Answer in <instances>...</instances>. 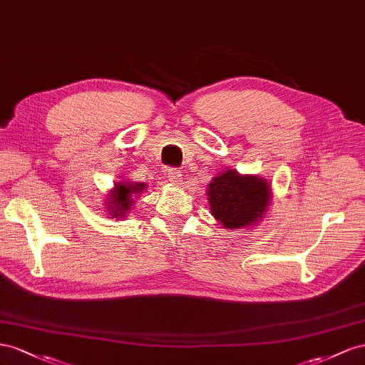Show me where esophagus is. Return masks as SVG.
Segmentation results:
<instances>
[{"instance_id":"1","label":"esophagus","mask_w":365,"mask_h":365,"mask_svg":"<svg viewBox=\"0 0 365 365\" xmlns=\"http://www.w3.org/2000/svg\"><path fill=\"white\" fill-rule=\"evenodd\" d=\"M168 180H170L173 185H180V182H182V174H180V171L175 170V168H171V170L168 171Z\"/></svg>"}]
</instances>
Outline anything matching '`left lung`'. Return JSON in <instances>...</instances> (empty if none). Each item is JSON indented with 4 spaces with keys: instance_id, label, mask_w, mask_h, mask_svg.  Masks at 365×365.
Returning <instances> with one entry per match:
<instances>
[{
    "instance_id": "1",
    "label": "left lung",
    "mask_w": 365,
    "mask_h": 365,
    "mask_svg": "<svg viewBox=\"0 0 365 365\" xmlns=\"http://www.w3.org/2000/svg\"><path fill=\"white\" fill-rule=\"evenodd\" d=\"M211 214L226 229H243L262 220L272 197L270 185L258 175L227 170L207 185Z\"/></svg>"
}]
</instances>
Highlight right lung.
I'll use <instances>...</instances> for the list:
<instances>
[{
	"label": "right lung",
	"instance_id": "right-lung-1",
	"mask_svg": "<svg viewBox=\"0 0 365 365\" xmlns=\"http://www.w3.org/2000/svg\"><path fill=\"white\" fill-rule=\"evenodd\" d=\"M147 185L145 183H134V182H118L114 183V188L108 194V205L107 210L108 214L113 215L111 218H123L131 211L134 205V197L142 194Z\"/></svg>",
	"mask_w": 365,
	"mask_h": 365
}]
</instances>
